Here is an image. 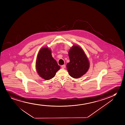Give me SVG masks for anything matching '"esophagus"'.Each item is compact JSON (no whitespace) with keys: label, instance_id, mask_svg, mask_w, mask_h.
Masks as SVG:
<instances>
[{"label":"esophagus","instance_id":"esophagus-1","mask_svg":"<svg viewBox=\"0 0 125 125\" xmlns=\"http://www.w3.org/2000/svg\"><path fill=\"white\" fill-rule=\"evenodd\" d=\"M62 68H63V69H64V68L66 67V66L65 65H63L62 66Z\"/></svg>","mask_w":125,"mask_h":125}]
</instances>
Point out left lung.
<instances>
[{
  "label": "left lung",
  "instance_id": "obj_1",
  "mask_svg": "<svg viewBox=\"0 0 125 125\" xmlns=\"http://www.w3.org/2000/svg\"><path fill=\"white\" fill-rule=\"evenodd\" d=\"M70 62L67 64L69 75L78 78L85 74L89 69V61L83 49L80 46L73 45L68 52Z\"/></svg>",
  "mask_w": 125,
  "mask_h": 125
}]
</instances>
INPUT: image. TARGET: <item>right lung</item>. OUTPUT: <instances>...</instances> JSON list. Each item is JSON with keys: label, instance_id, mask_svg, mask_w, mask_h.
Wrapping results in <instances>:
<instances>
[{"label": "right lung", "instance_id": "obj_1", "mask_svg": "<svg viewBox=\"0 0 125 125\" xmlns=\"http://www.w3.org/2000/svg\"><path fill=\"white\" fill-rule=\"evenodd\" d=\"M36 71L40 77L46 80L52 79L60 69L57 62L52 57L51 49L43 47L39 50L36 61Z\"/></svg>", "mask_w": 125, "mask_h": 125}]
</instances>
